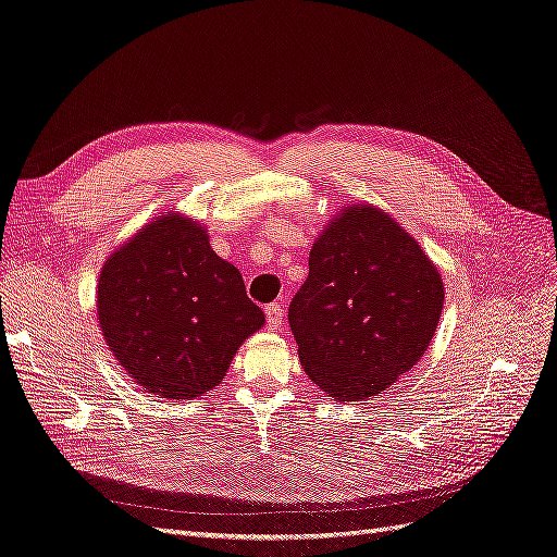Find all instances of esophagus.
Instances as JSON below:
<instances>
[{
  "instance_id": "obj_1",
  "label": "esophagus",
  "mask_w": 557,
  "mask_h": 557,
  "mask_svg": "<svg viewBox=\"0 0 557 557\" xmlns=\"http://www.w3.org/2000/svg\"><path fill=\"white\" fill-rule=\"evenodd\" d=\"M282 317H284V307L280 302H271L269 307H265V323H269L271 330L282 327Z\"/></svg>"
}]
</instances>
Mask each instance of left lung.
Here are the masks:
<instances>
[{"mask_svg": "<svg viewBox=\"0 0 557 557\" xmlns=\"http://www.w3.org/2000/svg\"><path fill=\"white\" fill-rule=\"evenodd\" d=\"M444 282L421 246L375 207H350L309 252L288 305L305 373L336 400H364L430 346Z\"/></svg>", "mask_w": 557, "mask_h": 557, "instance_id": "1", "label": "left lung"}]
</instances>
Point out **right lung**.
Here are the masks:
<instances>
[{
    "instance_id": "1",
    "label": "right lung",
    "mask_w": 557,
    "mask_h": 557,
    "mask_svg": "<svg viewBox=\"0 0 557 557\" xmlns=\"http://www.w3.org/2000/svg\"><path fill=\"white\" fill-rule=\"evenodd\" d=\"M107 346L134 382L165 400L213 389L244 338L263 325L244 277L207 232L165 213L115 250L98 284Z\"/></svg>"
}]
</instances>
